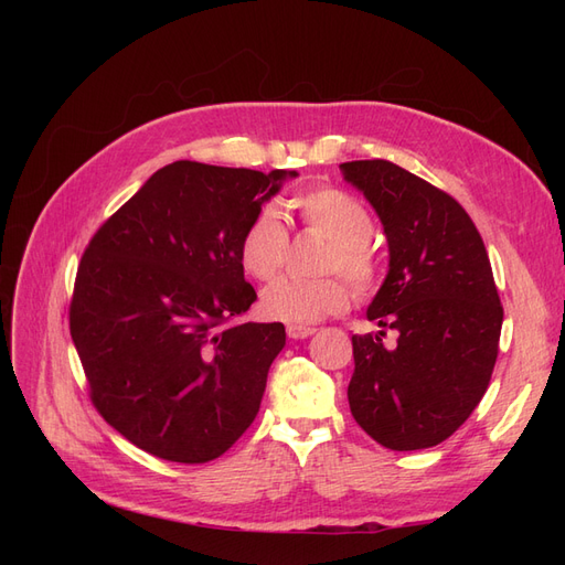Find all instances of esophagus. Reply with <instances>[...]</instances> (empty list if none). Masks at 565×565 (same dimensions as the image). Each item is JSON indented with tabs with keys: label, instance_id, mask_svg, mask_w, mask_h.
I'll use <instances>...</instances> for the list:
<instances>
[{
	"label": "esophagus",
	"instance_id": "1",
	"mask_svg": "<svg viewBox=\"0 0 565 565\" xmlns=\"http://www.w3.org/2000/svg\"><path fill=\"white\" fill-rule=\"evenodd\" d=\"M287 334L292 339H306L316 334V328H306V324H287Z\"/></svg>",
	"mask_w": 565,
	"mask_h": 565
}]
</instances>
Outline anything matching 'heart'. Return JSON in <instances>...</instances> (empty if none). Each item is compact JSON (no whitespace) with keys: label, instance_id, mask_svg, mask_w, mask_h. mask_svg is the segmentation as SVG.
<instances>
[{"label":"heart","instance_id":"heart-1","mask_svg":"<svg viewBox=\"0 0 565 565\" xmlns=\"http://www.w3.org/2000/svg\"><path fill=\"white\" fill-rule=\"evenodd\" d=\"M289 207L299 214L303 226L330 237L322 270L332 276L276 280L262 295V311L280 322L311 324L349 309L351 287L334 270L344 273L361 297L377 287L382 270L380 256L367 243L374 231V218L361 200L332 185H318L295 195L289 200ZM287 247L289 233L280 214L273 207H262L243 231L237 254L252 278L270 280L285 266Z\"/></svg>","mask_w":565,"mask_h":565}]
</instances>
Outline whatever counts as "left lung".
<instances>
[{
    "mask_svg": "<svg viewBox=\"0 0 565 565\" xmlns=\"http://www.w3.org/2000/svg\"><path fill=\"white\" fill-rule=\"evenodd\" d=\"M370 200L388 241V273L353 334L349 405L388 450L434 448L481 403L498 361L502 303L481 233L440 188L388 160L339 164ZM386 329L399 334L386 348Z\"/></svg>",
    "mask_w": 565,
    "mask_h": 565,
    "instance_id": "1",
    "label": "left lung"
}]
</instances>
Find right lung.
Returning a JSON list of instances; mask_svg holds the SVG:
<instances>
[{"mask_svg":"<svg viewBox=\"0 0 565 565\" xmlns=\"http://www.w3.org/2000/svg\"><path fill=\"white\" fill-rule=\"evenodd\" d=\"M287 177L172 162L84 249L71 334L89 396L148 455L204 465L259 413L285 324L233 322L256 299L237 247Z\"/></svg>","mask_w":565,"mask_h":565,"instance_id":"add662e5","label":"right lung"}]
</instances>
